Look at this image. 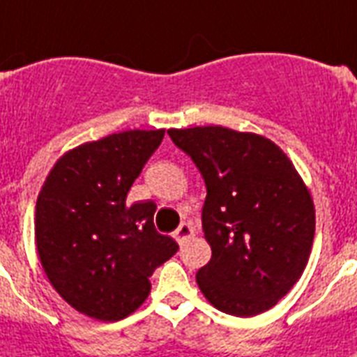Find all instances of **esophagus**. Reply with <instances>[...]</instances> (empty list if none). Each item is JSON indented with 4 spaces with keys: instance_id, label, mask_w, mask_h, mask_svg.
Returning <instances> with one entry per match:
<instances>
[{
    "instance_id": "1",
    "label": "esophagus",
    "mask_w": 357,
    "mask_h": 357,
    "mask_svg": "<svg viewBox=\"0 0 357 357\" xmlns=\"http://www.w3.org/2000/svg\"><path fill=\"white\" fill-rule=\"evenodd\" d=\"M193 234H195V229H193V226L188 225V222H184V225L178 226V228H176V231H175L176 243L184 244L185 241H188V238L193 237Z\"/></svg>"
}]
</instances>
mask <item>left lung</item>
Returning a JSON list of instances; mask_svg holds the SVG:
<instances>
[{"mask_svg": "<svg viewBox=\"0 0 357 357\" xmlns=\"http://www.w3.org/2000/svg\"><path fill=\"white\" fill-rule=\"evenodd\" d=\"M206 182L202 229L210 263L197 284L229 316L278 305L299 281L316 231L310 190L270 138L222 126L167 129Z\"/></svg>", "mask_w": 357, "mask_h": 357, "instance_id": "left-lung-1", "label": "left lung"}]
</instances>
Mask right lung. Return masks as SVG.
I'll return each instance as SVG.
<instances>
[{
	"label": "right lung",
	"mask_w": 357,
	"mask_h": 357,
	"mask_svg": "<svg viewBox=\"0 0 357 357\" xmlns=\"http://www.w3.org/2000/svg\"><path fill=\"white\" fill-rule=\"evenodd\" d=\"M164 129L113 132L58 158L41 185L34 235L41 266L75 310L120 321L151 291L149 278L178 250L153 226L151 200L128 204Z\"/></svg>",
	"instance_id": "right-lung-1"
}]
</instances>
